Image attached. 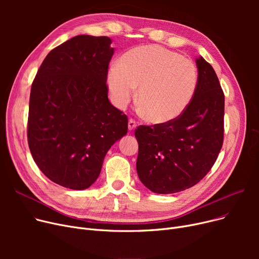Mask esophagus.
<instances>
[{
  "label": "esophagus",
  "mask_w": 259,
  "mask_h": 259,
  "mask_svg": "<svg viewBox=\"0 0 259 259\" xmlns=\"http://www.w3.org/2000/svg\"><path fill=\"white\" fill-rule=\"evenodd\" d=\"M135 128H137V122H135V120H133V119H129V121H128L129 131H133Z\"/></svg>",
  "instance_id": "1"
}]
</instances>
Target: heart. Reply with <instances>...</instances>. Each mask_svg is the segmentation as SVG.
<instances>
[{
    "mask_svg": "<svg viewBox=\"0 0 259 259\" xmlns=\"http://www.w3.org/2000/svg\"><path fill=\"white\" fill-rule=\"evenodd\" d=\"M107 86L113 105L125 108L135 97L141 113L154 124L178 119L192 103L198 86L195 64L157 45L141 46L110 65Z\"/></svg>",
    "mask_w": 259,
    "mask_h": 259,
    "instance_id": "heart-1",
    "label": "heart"
}]
</instances>
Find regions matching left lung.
I'll return each mask as SVG.
<instances>
[{
  "label": "left lung",
  "mask_w": 259,
  "mask_h": 259,
  "mask_svg": "<svg viewBox=\"0 0 259 259\" xmlns=\"http://www.w3.org/2000/svg\"><path fill=\"white\" fill-rule=\"evenodd\" d=\"M198 86L192 103L178 119L135 130L138 175L158 194L184 191L211 170L224 141L225 97L213 67L196 59Z\"/></svg>",
  "instance_id": "8db88e82"
}]
</instances>
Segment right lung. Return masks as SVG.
<instances>
[{
    "instance_id": "1",
    "label": "right lung",
    "mask_w": 259,
    "mask_h": 259,
    "mask_svg": "<svg viewBox=\"0 0 259 259\" xmlns=\"http://www.w3.org/2000/svg\"><path fill=\"white\" fill-rule=\"evenodd\" d=\"M108 36L76 35L51 50L31 86L28 145L47 178L72 190L98 180L111 146L128 131L126 114L108 100Z\"/></svg>"
}]
</instances>
